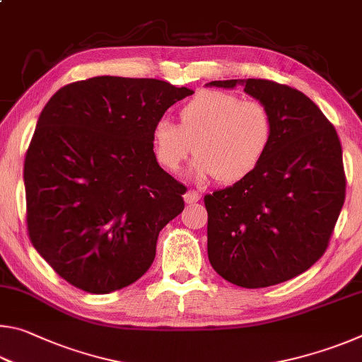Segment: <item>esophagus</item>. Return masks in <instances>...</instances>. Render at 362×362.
<instances>
[{
	"label": "esophagus",
	"mask_w": 362,
	"mask_h": 362,
	"mask_svg": "<svg viewBox=\"0 0 362 362\" xmlns=\"http://www.w3.org/2000/svg\"><path fill=\"white\" fill-rule=\"evenodd\" d=\"M199 193L196 192V189H188V192L183 194V199H185L187 204H193V203H198L199 201Z\"/></svg>",
	"instance_id": "1"
}]
</instances>
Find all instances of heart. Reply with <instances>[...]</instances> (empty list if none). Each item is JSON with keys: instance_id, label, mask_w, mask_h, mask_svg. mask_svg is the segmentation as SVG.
<instances>
[{"instance_id": "heart-1", "label": "heart", "mask_w": 362, "mask_h": 362, "mask_svg": "<svg viewBox=\"0 0 362 362\" xmlns=\"http://www.w3.org/2000/svg\"><path fill=\"white\" fill-rule=\"evenodd\" d=\"M272 137L273 118L262 102L222 90L198 94L179 110V124L161 118L151 131L153 151L164 169L179 173L194 145V177H216L223 185L252 174Z\"/></svg>"}]
</instances>
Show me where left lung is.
<instances>
[{
    "label": "left lung",
    "mask_w": 362,
    "mask_h": 362,
    "mask_svg": "<svg viewBox=\"0 0 362 362\" xmlns=\"http://www.w3.org/2000/svg\"><path fill=\"white\" fill-rule=\"evenodd\" d=\"M265 105L273 137L252 174L204 196L207 255L231 284L257 289L298 276L326 252L345 201V170L335 127L303 93L268 79L209 86Z\"/></svg>",
    "instance_id": "8db88e82"
}]
</instances>
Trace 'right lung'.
<instances>
[{
    "label": "right lung",
    "instance_id": "1",
    "mask_svg": "<svg viewBox=\"0 0 362 362\" xmlns=\"http://www.w3.org/2000/svg\"><path fill=\"white\" fill-rule=\"evenodd\" d=\"M192 94L161 79L95 76L64 86L42 108L23 166L27 226L66 283L110 293L151 267L159 231L185 207L151 131Z\"/></svg>",
    "mask_w": 362,
    "mask_h": 362
}]
</instances>
